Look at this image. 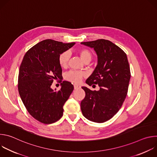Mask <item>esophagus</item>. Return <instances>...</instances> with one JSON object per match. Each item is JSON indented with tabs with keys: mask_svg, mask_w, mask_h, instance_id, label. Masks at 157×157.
Instances as JSON below:
<instances>
[{
	"mask_svg": "<svg viewBox=\"0 0 157 157\" xmlns=\"http://www.w3.org/2000/svg\"><path fill=\"white\" fill-rule=\"evenodd\" d=\"M81 87L80 86L78 85V84H74V88L75 89H79Z\"/></svg>",
	"mask_w": 157,
	"mask_h": 157,
	"instance_id": "obj_1",
	"label": "esophagus"
}]
</instances>
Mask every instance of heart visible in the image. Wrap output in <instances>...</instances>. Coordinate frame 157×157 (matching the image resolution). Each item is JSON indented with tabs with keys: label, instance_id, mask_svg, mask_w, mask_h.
<instances>
[{
	"label": "heart",
	"instance_id": "b5f03b06",
	"mask_svg": "<svg viewBox=\"0 0 157 157\" xmlns=\"http://www.w3.org/2000/svg\"><path fill=\"white\" fill-rule=\"evenodd\" d=\"M78 53L84 63L87 61L90 62L93 58L92 53L87 48H80L78 50ZM70 53L68 51L63 52L59 55L58 59L59 64L61 67L64 68L67 67L70 59ZM84 76L85 73L83 72L71 71L65 75V79L74 83H79L83 77H84Z\"/></svg>",
	"mask_w": 157,
	"mask_h": 157
}]
</instances>
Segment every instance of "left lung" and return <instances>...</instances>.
I'll return each instance as SVG.
<instances>
[{"mask_svg": "<svg viewBox=\"0 0 157 157\" xmlns=\"http://www.w3.org/2000/svg\"><path fill=\"white\" fill-rule=\"evenodd\" d=\"M81 43L94 48L98 59L96 68L86 82L100 87L96 91L82 87L86 96L81 102V111L88 120L102 123L117 114L127 94L130 71L127 55L104 39Z\"/></svg>", "mask_w": 157, "mask_h": 157, "instance_id": "1", "label": "left lung"}]
</instances>
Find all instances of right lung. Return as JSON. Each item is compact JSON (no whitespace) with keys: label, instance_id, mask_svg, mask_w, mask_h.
<instances>
[{"label":"right lung","instance_id":"right-lung-1","mask_svg":"<svg viewBox=\"0 0 157 157\" xmlns=\"http://www.w3.org/2000/svg\"><path fill=\"white\" fill-rule=\"evenodd\" d=\"M75 44L43 40L27 52L20 66V96L29 114L43 124L54 123L63 116V105L73 91V85L68 81H63L58 91H54L51 85L55 79L62 78L59 55Z\"/></svg>","mask_w":157,"mask_h":157}]
</instances>
